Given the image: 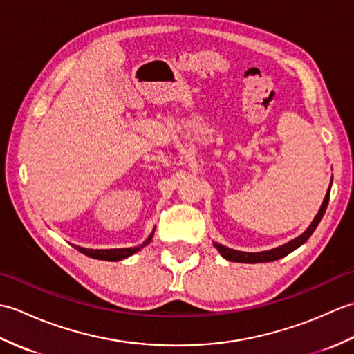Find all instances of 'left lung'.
I'll return each mask as SVG.
<instances>
[{"label":"left lung","instance_id":"1","mask_svg":"<svg viewBox=\"0 0 354 354\" xmlns=\"http://www.w3.org/2000/svg\"><path fill=\"white\" fill-rule=\"evenodd\" d=\"M328 199H330V189L326 194L324 201H322V205L319 208L318 214L315 216L313 222L310 223V227L307 228L301 236H298L297 239L290 240V242H288L283 246H278V248H274V250L263 251V252H242V251L230 250V248L223 246L221 243H214V248L222 254L223 259H227L230 261H237V263H266V261H274V260L281 259V257H284V255H288L289 252H292L293 250H297L298 246H301L306 242V240L312 236V232L315 231V228L318 227V223L321 222L322 216H324V213H326Z\"/></svg>","mask_w":354,"mask_h":354}]
</instances>
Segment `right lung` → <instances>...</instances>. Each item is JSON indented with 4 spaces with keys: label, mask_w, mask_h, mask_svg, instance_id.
<instances>
[{
    "label": "right lung",
    "mask_w": 354,
    "mask_h": 354,
    "mask_svg": "<svg viewBox=\"0 0 354 354\" xmlns=\"http://www.w3.org/2000/svg\"><path fill=\"white\" fill-rule=\"evenodd\" d=\"M152 234L149 236V239L146 240L142 245L138 246H133V248H120V250H86V248H80V246H74L77 251H80L82 254L88 255V257L91 259H97V260H108V261H118V260H123L126 257H129V255L138 252L142 246H146L150 240H152Z\"/></svg>",
    "instance_id": "add662e5"
}]
</instances>
